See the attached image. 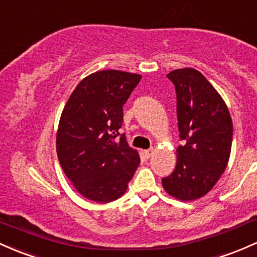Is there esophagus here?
Masks as SVG:
<instances>
[{"mask_svg": "<svg viewBox=\"0 0 257 257\" xmlns=\"http://www.w3.org/2000/svg\"><path fill=\"white\" fill-rule=\"evenodd\" d=\"M153 153H154V150H153V148H151V150L145 151V154H146V157H147V158H151V157L153 156Z\"/></svg>", "mask_w": 257, "mask_h": 257, "instance_id": "obj_1", "label": "esophagus"}]
</instances>
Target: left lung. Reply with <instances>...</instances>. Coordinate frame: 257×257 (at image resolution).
<instances>
[{
	"mask_svg": "<svg viewBox=\"0 0 257 257\" xmlns=\"http://www.w3.org/2000/svg\"><path fill=\"white\" fill-rule=\"evenodd\" d=\"M175 85L176 114L184 146L162 185L168 195L195 201L208 194L228 165L233 122L225 101L202 73L185 67L167 74Z\"/></svg>",
	"mask_w": 257,
	"mask_h": 257,
	"instance_id": "8db88e82",
	"label": "left lung"
}]
</instances>
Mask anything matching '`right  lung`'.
Wrapping results in <instances>:
<instances>
[{"instance_id":"add662e5","label":"right lung","mask_w":257,"mask_h":257,"mask_svg":"<svg viewBox=\"0 0 257 257\" xmlns=\"http://www.w3.org/2000/svg\"><path fill=\"white\" fill-rule=\"evenodd\" d=\"M142 78L98 71L79 82L62 110L56 134L60 165L79 195L98 203L117 200L140 165L139 152L117 139L122 106Z\"/></svg>"}]
</instances>
